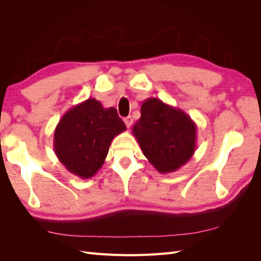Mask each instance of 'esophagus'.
<instances>
[{
	"instance_id": "34e87169",
	"label": "esophagus",
	"mask_w": 261,
	"mask_h": 261,
	"mask_svg": "<svg viewBox=\"0 0 261 261\" xmlns=\"http://www.w3.org/2000/svg\"><path fill=\"white\" fill-rule=\"evenodd\" d=\"M124 122H125L126 126H127V127L129 128L130 126H132V124H133V117H132L130 115H128L127 117H125V118H124Z\"/></svg>"
}]
</instances>
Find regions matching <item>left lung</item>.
<instances>
[{
    "label": "left lung",
    "mask_w": 261,
    "mask_h": 261,
    "mask_svg": "<svg viewBox=\"0 0 261 261\" xmlns=\"http://www.w3.org/2000/svg\"><path fill=\"white\" fill-rule=\"evenodd\" d=\"M140 113L133 134L148 161L160 173L178 170L195 153V122L183 110L156 98L146 99Z\"/></svg>",
    "instance_id": "obj_1"
}]
</instances>
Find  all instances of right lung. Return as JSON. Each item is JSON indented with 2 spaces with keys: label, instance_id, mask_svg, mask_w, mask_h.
<instances>
[{
  "label": "right lung",
  "instance_id": "add662e5",
  "mask_svg": "<svg viewBox=\"0 0 261 261\" xmlns=\"http://www.w3.org/2000/svg\"><path fill=\"white\" fill-rule=\"evenodd\" d=\"M125 129L115 108L89 98L62 116L54 130V152L68 172L90 178L105 163L113 138Z\"/></svg>",
  "mask_w": 261,
  "mask_h": 261
}]
</instances>
